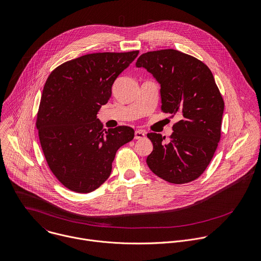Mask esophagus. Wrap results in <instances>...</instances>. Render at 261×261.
I'll return each instance as SVG.
<instances>
[{
	"mask_svg": "<svg viewBox=\"0 0 261 261\" xmlns=\"http://www.w3.org/2000/svg\"><path fill=\"white\" fill-rule=\"evenodd\" d=\"M144 136H145V132H143L142 130H137L134 133V138L135 139H142V138H144Z\"/></svg>",
	"mask_w": 261,
	"mask_h": 261,
	"instance_id": "obj_1",
	"label": "esophagus"
}]
</instances>
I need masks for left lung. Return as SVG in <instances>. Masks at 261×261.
<instances>
[{
	"instance_id": "left-lung-1",
	"label": "left lung",
	"mask_w": 261,
	"mask_h": 261,
	"mask_svg": "<svg viewBox=\"0 0 261 261\" xmlns=\"http://www.w3.org/2000/svg\"><path fill=\"white\" fill-rule=\"evenodd\" d=\"M161 85V110L177 115L170 140L148 133L153 149L146 164L162 179L184 185L199 178L210 164L221 137L224 101L210 68L198 58L174 49L150 51L139 56Z\"/></svg>"
}]
</instances>
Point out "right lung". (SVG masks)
Wrapping results in <instances>:
<instances>
[{"label":"right lung","instance_id":"add662e5","mask_svg":"<svg viewBox=\"0 0 261 261\" xmlns=\"http://www.w3.org/2000/svg\"><path fill=\"white\" fill-rule=\"evenodd\" d=\"M138 53L83 55L57 66L45 83L36 121L40 143L54 176L72 192L98 189L111 175L117 150L134 138L128 126L103 130L97 113Z\"/></svg>","mask_w":261,"mask_h":261}]
</instances>
